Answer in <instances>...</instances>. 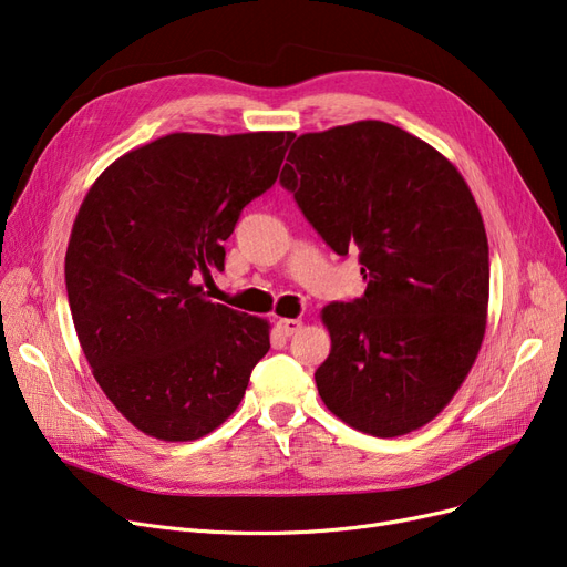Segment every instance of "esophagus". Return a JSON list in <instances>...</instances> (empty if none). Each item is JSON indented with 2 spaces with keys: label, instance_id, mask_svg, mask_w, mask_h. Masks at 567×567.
I'll return each mask as SVG.
<instances>
[{
  "label": "esophagus",
  "instance_id": "esophagus-1",
  "mask_svg": "<svg viewBox=\"0 0 567 567\" xmlns=\"http://www.w3.org/2000/svg\"><path fill=\"white\" fill-rule=\"evenodd\" d=\"M302 321L300 319H279L277 321V329L284 333V336H293L296 331H300Z\"/></svg>",
  "mask_w": 567,
  "mask_h": 567
}]
</instances>
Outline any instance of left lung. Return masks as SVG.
Returning <instances> with one entry per match:
<instances>
[{
	"instance_id": "8db88e82",
	"label": "left lung",
	"mask_w": 567,
	"mask_h": 567,
	"mask_svg": "<svg viewBox=\"0 0 567 567\" xmlns=\"http://www.w3.org/2000/svg\"><path fill=\"white\" fill-rule=\"evenodd\" d=\"M281 186L333 252H357L367 290L323 307V404L357 431L398 437L433 421L485 336L489 248L458 169L381 120L296 140Z\"/></svg>"
}]
</instances>
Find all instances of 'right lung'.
<instances>
[{
    "label": "right lung",
    "instance_id": "1",
    "mask_svg": "<svg viewBox=\"0 0 567 567\" xmlns=\"http://www.w3.org/2000/svg\"><path fill=\"white\" fill-rule=\"evenodd\" d=\"M293 132L161 136L84 196L65 288L84 357L134 427L165 442L213 433L241 404L269 323L205 300L246 205L279 177Z\"/></svg>",
    "mask_w": 567,
    "mask_h": 567
}]
</instances>
